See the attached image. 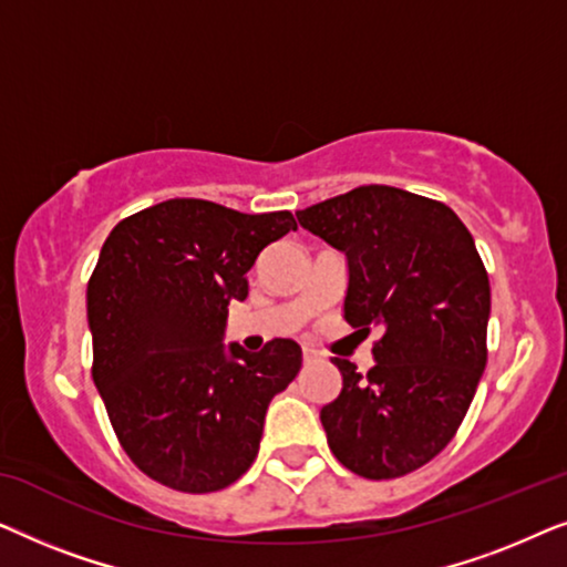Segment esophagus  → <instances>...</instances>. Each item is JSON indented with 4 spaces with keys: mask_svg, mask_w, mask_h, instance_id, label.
Instances as JSON below:
<instances>
[{
    "mask_svg": "<svg viewBox=\"0 0 567 567\" xmlns=\"http://www.w3.org/2000/svg\"><path fill=\"white\" fill-rule=\"evenodd\" d=\"M301 359H305V363H312L317 359L315 351H309V348H305V353H301Z\"/></svg>",
    "mask_w": 567,
    "mask_h": 567,
    "instance_id": "esophagus-1",
    "label": "esophagus"
}]
</instances>
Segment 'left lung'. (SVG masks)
I'll use <instances>...</instances> for the list:
<instances>
[{"mask_svg": "<svg viewBox=\"0 0 567 567\" xmlns=\"http://www.w3.org/2000/svg\"><path fill=\"white\" fill-rule=\"evenodd\" d=\"M297 219L346 255V322L382 328L367 377L336 359L343 386L320 410L328 444L361 477L408 475L454 439L485 371L491 281L475 239L449 206L390 185Z\"/></svg>", "mask_w": 567, "mask_h": 567, "instance_id": "8db88e82", "label": "left lung"}]
</instances>
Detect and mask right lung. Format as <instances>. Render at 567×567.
Returning a JSON list of instances; mask_svg holds the SVG:
<instances>
[{"label":"right lung","mask_w":567,"mask_h":567,"mask_svg":"<svg viewBox=\"0 0 567 567\" xmlns=\"http://www.w3.org/2000/svg\"><path fill=\"white\" fill-rule=\"evenodd\" d=\"M297 229L289 212L239 214L173 198L118 221L87 284L92 379L115 436L144 475L214 493L258 456L266 410L301 369V348L224 346L247 270Z\"/></svg>","instance_id":"obj_1"}]
</instances>
